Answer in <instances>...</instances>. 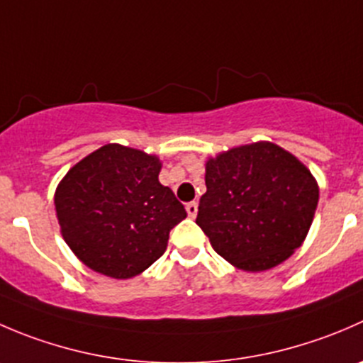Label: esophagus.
Here are the masks:
<instances>
[{
    "label": "esophagus",
    "instance_id": "esophagus-1",
    "mask_svg": "<svg viewBox=\"0 0 363 363\" xmlns=\"http://www.w3.org/2000/svg\"><path fill=\"white\" fill-rule=\"evenodd\" d=\"M186 211H188L189 218H195L196 213H199V203H196V202L186 203Z\"/></svg>",
    "mask_w": 363,
    "mask_h": 363
}]
</instances>
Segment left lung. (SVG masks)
<instances>
[{"label": "left lung", "instance_id": "1", "mask_svg": "<svg viewBox=\"0 0 363 363\" xmlns=\"http://www.w3.org/2000/svg\"><path fill=\"white\" fill-rule=\"evenodd\" d=\"M196 225L235 267L264 271L303 242L319 200L311 170L269 142L220 154L206 164Z\"/></svg>", "mask_w": 363, "mask_h": 363}]
</instances>
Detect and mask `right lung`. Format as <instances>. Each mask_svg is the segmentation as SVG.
<instances>
[{
	"mask_svg": "<svg viewBox=\"0 0 363 363\" xmlns=\"http://www.w3.org/2000/svg\"><path fill=\"white\" fill-rule=\"evenodd\" d=\"M156 156L110 143L74 164L55 195L62 235L90 269L131 279L167 250L186 218L174 191L157 181Z\"/></svg>",
	"mask_w": 363,
	"mask_h": 363,
	"instance_id": "1",
	"label": "right lung"
}]
</instances>
